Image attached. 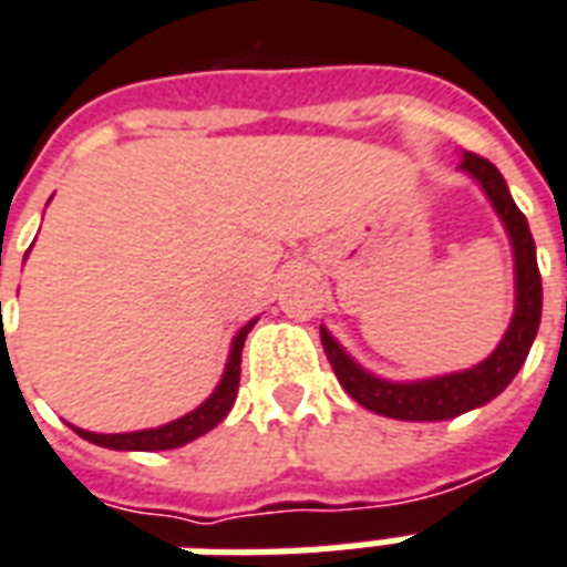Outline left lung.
<instances>
[{
	"mask_svg": "<svg viewBox=\"0 0 567 567\" xmlns=\"http://www.w3.org/2000/svg\"><path fill=\"white\" fill-rule=\"evenodd\" d=\"M460 171L481 183L484 195L498 213L502 225H505L511 246H514V295H517V303H514L511 327H507V333L502 337L496 351L484 363L463 369V372H451V375L423 381H388L358 367L346 354V348L327 333V327H321L324 354L348 396L360 402L369 412L384 414V417H393V421H447V417L472 412L477 405L496 400L498 393L514 381L519 367L526 363L535 333H538L540 272L529 221L514 204L505 177L498 174V167L493 162H486L475 153H463Z\"/></svg>",
	"mask_w": 567,
	"mask_h": 567,
	"instance_id": "8db88e82",
	"label": "left lung"
}]
</instances>
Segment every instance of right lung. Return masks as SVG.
<instances>
[{
	"instance_id": "right-lung-1",
	"label": "right lung",
	"mask_w": 567,
	"mask_h": 567,
	"mask_svg": "<svg viewBox=\"0 0 567 567\" xmlns=\"http://www.w3.org/2000/svg\"><path fill=\"white\" fill-rule=\"evenodd\" d=\"M2 306V303H0ZM258 318H251L249 324H243L237 330V337L230 342L228 363L221 372V381L216 390L209 393V400H204L195 412L183 414L177 421L165 423V426H155V430H137V433H90V430H78L71 426L74 433L86 439L92 444H102L111 451H171V447H183V444L195 442L198 435L209 433L213 426H219L225 421V414L230 412V405L237 400V390H240V360H243V342L249 337V330L255 327Z\"/></svg>"
}]
</instances>
